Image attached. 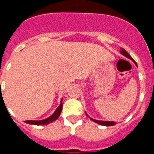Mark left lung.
<instances>
[{
    "mask_svg": "<svg viewBox=\"0 0 154 154\" xmlns=\"http://www.w3.org/2000/svg\"><path fill=\"white\" fill-rule=\"evenodd\" d=\"M120 53H121V54H122V55H124V56H126V58H130V59H131V60L133 61V62H134V63H135L136 65H137V63H136L135 61L133 60V58H132V57L130 56V55H129V54H128L127 51H126V50L124 49V48H121ZM86 116H88V115H87V114H86ZM90 119H91V120L94 121L95 123H98V124L103 125V126H114V125L116 124L115 122H112V121H100V120H96V119H92V118H90Z\"/></svg>",
    "mask_w": 154,
    "mask_h": 154,
    "instance_id": "1",
    "label": "left lung"
}]
</instances>
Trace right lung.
I'll return each instance as SVG.
<instances>
[{
    "label": "right lung",
    "mask_w": 154,
    "mask_h": 154,
    "mask_svg": "<svg viewBox=\"0 0 154 154\" xmlns=\"http://www.w3.org/2000/svg\"><path fill=\"white\" fill-rule=\"evenodd\" d=\"M62 101H61V104L59 105V106L56 109L55 112H54V113H53L50 117L43 119V120H27L25 121V123H28V124H31V125H36V126H39V125H42V126L47 125L50 123H52L53 121L56 120V119L59 117L61 112H62Z\"/></svg>",
    "instance_id": "1"
}]
</instances>
